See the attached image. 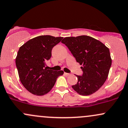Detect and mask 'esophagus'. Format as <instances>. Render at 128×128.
I'll return each instance as SVG.
<instances>
[{"mask_svg": "<svg viewBox=\"0 0 128 128\" xmlns=\"http://www.w3.org/2000/svg\"><path fill=\"white\" fill-rule=\"evenodd\" d=\"M64 75H65V76H70V74H69V73L64 72Z\"/></svg>", "mask_w": 128, "mask_h": 128, "instance_id": "1", "label": "esophagus"}]
</instances>
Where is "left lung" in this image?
Here are the masks:
<instances>
[{"instance_id":"1","label":"left lung","mask_w":128,"mask_h":128,"mask_svg":"<svg viewBox=\"0 0 128 128\" xmlns=\"http://www.w3.org/2000/svg\"><path fill=\"white\" fill-rule=\"evenodd\" d=\"M68 47L77 62L83 65L82 76H77V84L72 86L82 96L98 90L107 79L112 64L110 50L103 43L88 36L67 37L62 41Z\"/></svg>"}]
</instances>
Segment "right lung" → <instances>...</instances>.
Here are the masks:
<instances>
[{
  "label": "right lung",
  "instance_id": "right-lung-1",
  "mask_svg": "<svg viewBox=\"0 0 128 128\" xmlns=\"http://www.w3.org/2000/svg\"><path fill=\"white\" fill-rule=\"evenodd\" d=\"M63 37L40 36L20 47L16 58L20 80L30 92L44 96L50 92L63 71L47 70L46 62L51 57V51Z\"/></svg>",
  "mask_w": 128,
  "mask_h": 128
}]
</instances>
